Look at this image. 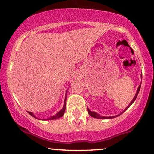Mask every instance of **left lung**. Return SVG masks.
<instances>
[{
  "label": "left lung",
  "mask_w": 154,
  "mask_h": 154,
  "mask_svg": "<svg viewBox=\"0 0 154 154\" xmlns=\"http://www.w3.org/2000/svg\"><path fill=\"white\" fill-rule=\"evenodd\" d=\"M140 86H141V85H140L139 87H138V88H137V93H136V94H135V97H134L133 99H132V101L130 102V103L129 104V105L128 106H127V108H126V109H125V111H126L127 109H128V108L130 107V106H131L132 103H133V102L135 101V99H136V98H137V95H138V93H139V91H140ZM88 114H90V116H91L92 117L97 118V119H112V118L116 117V116H119L120 114H122V113H124V111H122V113H121V114H119V115H116V116H100V115H99V114H97V113L94 112V111H91V110H90L89 109H88Z\"/></svg>",
  "instance_id": "left-lung-1"
}]
</instances>
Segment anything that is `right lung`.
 <instances>
[{"mask_svg": "<svg viewBox=\"0 0 154 154\" xmlns=\"http://www.w3.org/2000/svg\"><path fill=\"white\" fill-rule=\"evenodd\" d=\"M66 97H65V99H64V105H63V109H61V110L59 112H58L57 114H55V115H54V116H51V117L48 118V119H47L46 120L56 119H59V118H60V117H61V116H62L63 115V114H64V112H65V109H66ZM28 113H29V114H30L31 116H32L33 117H35V118H36V119H38V118H37L36 116H35V114H33V113L29 112V111H28Z\"/></svg>", "mask_w": 154, "mask_h": 154, "instance_id": "add662e5", "label": "right lung"}]
</instances>
